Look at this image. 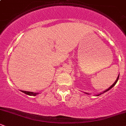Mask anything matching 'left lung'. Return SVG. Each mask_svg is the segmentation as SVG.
I'll return each instance as SVG.
<instances>
[{"instance_id": "left-lung-1", "label": "left lung", "mask_w": 126, "mask_h": 126, "mask_svg": "<svg viewBox=\"0 0 126 126\" xmlns=\"http://www.w3.org/2000/svg\"><path fill=\"white\" fill-rule=\"evenodd\" d=\"M119 76H120V74H118V77H117V79H116V80H115V82H114V83H113V84H112V85H111V86H110V87H109V88H108V89H106V90H105V91H104L101 92V93H99V94H97V95H95V96H98V95H101V94H103V93H106V92H107V91H108L110 90V89H111V88H113V86H115V84H116V83H117V82L118 80V79H119ZM84 93H85V92H84ZM85 93V94H88V95H90V93Z\"/></svg>"}]
</instances>
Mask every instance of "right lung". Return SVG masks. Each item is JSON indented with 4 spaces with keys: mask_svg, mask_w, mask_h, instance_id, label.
Segmentation results:
<instances>
[{
    "mask_svg": "<svg viewBox=\"0 0 126 126\" xmlns=\"http://www.w3.org/2000/svg\"><path fill=\"white\" fill-rule=\"evenodd\" d=\"M22 93H25V94H27L28 95L30 96H35L37 94H39V93H33V92H30V91H21Z\"/></svg>",
    "mask_w": 126,
    "mask_h": 126,
    "instance_id": "right-lung-1",
    "label": "right lung"
}]
</instances>
